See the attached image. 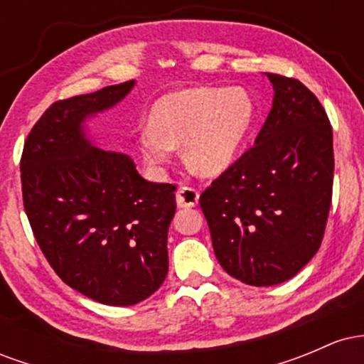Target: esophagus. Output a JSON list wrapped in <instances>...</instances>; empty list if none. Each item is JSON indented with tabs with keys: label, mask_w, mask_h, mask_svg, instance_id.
<instances>
[{
	"label": "esophagus",
	"mask_w": 364,
	"mask_h": 364,
	"mask_svg": "<svg viewBox=\"0 0 364 364\" xmlns=\"http://www.w3.org/2000/svg\"><path fill=\"white\" fill-rule=\"evenodd\" d=\"M198 191L190 186H181L176 191V203L178 207H195L198 203Z\"/></svg>",
	"instance_id": "34e87169"
}]
</instances>
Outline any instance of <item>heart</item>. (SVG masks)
Segmentation results:
<instances>
[{
  "instance_id": "1",
  "label": "heart",
  "mask_w": 364,
  "mask_h": 364,
  "mask_svg": "<svg viewBox=\"0 0 364 364\" xmlns=\"http://www.w3.org/2000/svg\"><path fill=\"white\" fill-rule=\"evenodd\" d=\"M255 107L240 87H193L171 92L154 104L149 123L136 128L145 164L162 169L183 144L186 164L202 174H220L235 162L252 127Z\"/></svg>"
}]
</instances>
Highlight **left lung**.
I'll use <instances>...</instances> for the list:
<instances>
[{"instance_id":"8db88e82","label":"left lung","mask_w":364,"mask_h":364,"mask_svg":"<svg viewBox=\"0 0 364 364\" xmlns=\"http://www.w3.org/2000/svg\"><path fill=\"white\" fill-rule=\"evenodd\" d=\"M265 75L272 109L255 145L200 196L220 267L257 287L289 281L318 252L333 183L318 99L299 80Z\"/></svg>"}]
</instances>
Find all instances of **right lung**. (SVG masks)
Segmentation results:
<instances>
[{"instance_id": "obj_1", "label": "right lung", "mask_w": 364, "mask_h": 364, "mask_svg": "<svg viewBox=\"0 0 364 364\" xmlns=\"http://www.w3.org/2000/svg\"><path fill=\"white\" fill-rule=\"evenodd\" d=\"M133 87L54 102L28 133L20 162L23 207L49 265L109 306H132L162 286L176 212V186L144 179L132 157L101 149L87 129Z\"/></svg>"}]
</instances>
